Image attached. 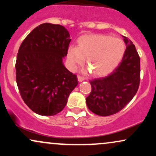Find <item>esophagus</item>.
<instances>
[{
	"instance_id": "obj_1",
	"label": "esophagus",
	"mask_w": 156,
	"mask_h": 156,
	"mask_svg": "<svg viewBox=\"0 0 156 156\" xmlns=\"http://www.w3.org/2000/svg\"><path fill=\"white\" fill-rule=\"evenodd\" d=\"M84 80V78L83 76H78V80L79 82H81V81H83V80Z\"/></svg>"
}]
</instances>
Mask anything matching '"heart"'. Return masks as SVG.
Returning a JSON list of instances; mask_svg holds the SVG:
<instances>
[{
    "label": "heart",
    "instance_id": "b5f03b06",
    "mask_svg": "<svg viewBox=\"0 0 156 156\" xmlns=\"http://www.w3.org/2000/svg\"><path fill=\"white\" fill-rule=\"evenodd\" d=\"M122 39L105 34H88L78 39V46L69 47L67 56L73 65L86 64L94 76L108 74L119 64L125 53Z\"/></svg>",
    "mask_w": 156,
    "mask_h": 156
}]
</instances>
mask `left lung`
<instances>
[{
	"label": "left lung",
	"mask_w": 156,
	"mask_h": 156,
	"mask_svg": "<svg viewBox=\"0 0 156 156\" xmlns=\"http://www.w3.org/2000/svg\"><path fill=\"white\" fill-rule=\"evenodd\" d=\"M124 37V55L117 67L108 76L90 80L92 91L86 98L91 112L110 116L121 111L136 94L140 82V58L133 42Z\"/></svg>",
	"instance_id": "obj_1"
}]
</instances>
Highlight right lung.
I'll return each instance as SVG.
<instances>
[{"label": "right lung", "instance_id": "1", "mask_svg": "<svg viewBox=\"0 0 156 156\" xmlns=\"http://www.w3.org/2000/svg\"><path fill=\"white\" fill-rule=\"evenodd\" d=\"M70 41L64 26L45 23L36 27L19 48L16 81L23 101L36 114L62 112L78 85L76 75L63 64Z\"/></svg>", "mask_w": 156, "mask_h": 156}]
</instances>
